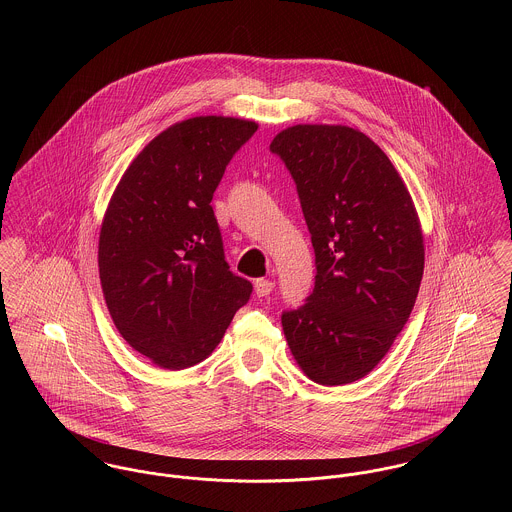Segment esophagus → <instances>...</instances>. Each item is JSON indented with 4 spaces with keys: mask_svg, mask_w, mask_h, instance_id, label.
I'll use <instances>...</instances> for the list:
<instances>
[{
    "mask_svg": "<svg viewBox=\"0 0 512 512\" xmlns=\"http://www.w3.org/2000/svg\"><path fill=\"white\" fill-rule=\"evenodd\" d=\"M274 290V282L272 280H266V278H260V280H256L254 282V292L258 297H266V295H270Z\"/></svg>",
    "mask_w": 512,
    "mask_h": 512,
    "instance_id": "esophagus-1",
    "label": "esophagus"
}]
</instances>
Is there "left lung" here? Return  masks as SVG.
Wrapping results in <instances>:
<instances>
[{
	"mask_svg": "<svg viewBox=\"0 0 512 512\" xmlns=\"http://www.w3.org/2000/svg\"><path fill=\"white\" fill-rule=\"evenodd\" d=\"M292 173L315 250V288L282 315L299 368L317 384L366 376L404 329L424 276V234L388 155L361 130L297 124L270 144Z\"/></svg>",
	"mask_w": 512,
	"mask_h": 512,
	"instance_id": "obj_1",
	"label": "left lung"
}]
</instances>
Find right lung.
Listing matches in <instances>:
<instances>
[{
  "instance_id": "add662e5",
  "label": "right lung",
  "mask_w": 512,
  "mask_h": 512,
  "mask_svg": "<svg viewBox=\"0 0 512 512\" xmlns=\"http://www.w3.org/2000/svg\"><path fill=\"white\" fill-rule=\"evenodd\" d=\"M258 130L230 116L177 122L122 175L98 238V272L124 341L153 365L205 361L252 284L224 260L211 201L232 155Z\"/></svg>"
}]
</instances>
